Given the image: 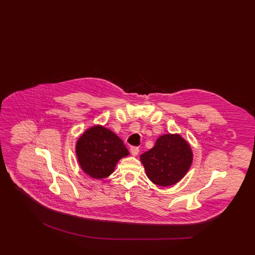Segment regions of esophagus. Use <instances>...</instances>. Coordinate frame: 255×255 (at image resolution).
Returning a JSON list of instances; mask_svg holds the SVG:
<instances>
[{"label": "esophagus", "instance_id": "1", "mask_svg": "<svg viewBox=\"0 0 255 255\" xmlns=\"http://www.w3.org/2000/svg\"><path fill=\"white\" fill-rule=\"evenodd\" d=\"M138 152H139L138 146H131V147H130V153H131V155L136 156V155L138 154Z\"/></svg>", "mask_w": 255, "mask_h": 255}]
</instances>
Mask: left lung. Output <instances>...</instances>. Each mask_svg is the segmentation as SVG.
I'll use <instances>...</instances> for the list:
<instances>
[{
  "label": "left lung",
  "instance_id": "left-lung-1",
  "mask_svg": "<svg viewBox=\"0 0 255 255\" xmlns=\"http://www.w3.org/2000/svg\"><path fill=\"white\" fill-rule=\"evenodd\" d=\"M190 145L178 134H166L157 138L155 146L143 153L140 160L147 178L161 187L177 183L188 172L192 163Z\"/></svg>",
  "mask_w": 255,
  "mask_h": 255
}]
</instances>
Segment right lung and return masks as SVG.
I'll return each mask as SVG.
<instances>
[{
	"label": "right lung",
	"instance_id": "obj_1",
	"mask_svg": "<svg viewBox=\"0 0 255 255\" xmlns=\"http://www.w3.org/2000/svg\"><path fill=\"white\" fill-rule=\"evenodd\" d=\"M76 151L82 169L98 179L113 173L120 158L129 154L123 141L102 126L87 129L76 142Z\"/></svg>",
	"mask_w": 255,
	"mask_h": 255
}]
</instances>
